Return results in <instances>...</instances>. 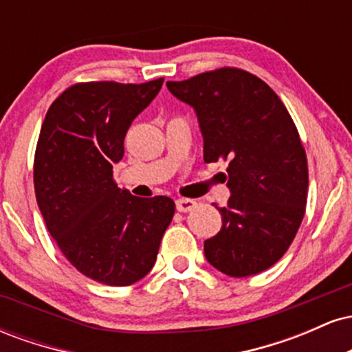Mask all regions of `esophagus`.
<instances>
[{"mask_svg": "<svg viewBox=\"0 0 352 352\" xmlns=\"http://www.w3.org/2000/svg\"><path fill=\"white\" fill-rule=\"evenodd\" d=\"M175 207L179 212L185 213V212H190V210H193L197 207V201L195 200H190V199H179L175 201Z\"/></svg>", "mask_w": 352, "mask_h": 352, "instance_id": "34e87169", "label": "esophagus"}]
</instances>
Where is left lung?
Here are the masks:
<instances>
[{"mask_svg": "<svg viewBox=\"0 0 352 352\" xmlns=\"http://www.w3.org/2000/svg\"><path fill=\"white\" fill-rule=\"evenodd\" d=\"M167 87L195 111L205 162L228 160L232 195L227 207L215 205L221 228L205 240V258L233 278L265 272L289 248L306 210L308 162L292 116L268 84L233 67Z\"/></svg>", "mask_w": 352, "mask_h": 352, "instance_id": "8db88e82", "label": "left lung"}]
</instances>
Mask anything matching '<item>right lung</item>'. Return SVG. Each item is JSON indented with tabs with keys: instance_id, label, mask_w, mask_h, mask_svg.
Here are the masks:
<instances>
[{
	"instance_id": "right-lung-1",
	"label": "right lung",
	"mask_w": 352,
	"mask_h": 352,
	"mask_svg": "<svg viewBox=\"0 0 352 352\" xmlns=\"http://www.w3.org/2000/svg\"><path fill=\"white\" fill-rule=\"evenodd\" d=\"M84 82L63 92L44 119L34 155V192L47 232L78 272L109 286H129L155 265L175 204L140 199L117 187L132 120L162 89Z\"/></svg>"
}]
</instances>
